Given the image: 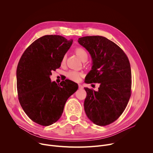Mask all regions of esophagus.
Instances as JSON below:
<instances>
[{"label":"esophagus","mask_w":153,"mask_h":153,"mask_svg":"<svg viewBox=\"0 0 153 153\" xmlns=\"http://www.w3.org/2000/svg\"><path fill=\"white\" fill-rule=\"evenodd\" d=\"M78 86H79V89H83V86L81 84H79Z\"/></svg>","instance_id":"obj_1"}]
</instances>
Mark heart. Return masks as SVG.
I'll use <instances>...</instances> for the list:
<instances>
[{"label":"heart","instance_id":"1","mask_svg":"<svg viewBox=\"0 0 153 153\" xmlns=\"http://www.w3.org/2000/svg\"><path fill=\"white\" fill-rule=\"evenodd\" d=\"M75 53L77 54V56L80 59V60H82L83 62L88 59V53H87V52L84 48L82 47H77L75 49ZM65 60H66V56L65 55L63 56L62 59L61 63L64 64L65 62ZM67 76L71 80H73L74 82H78L79 81L80 78L82 76V73L75 70H70L67 73Z\"/></svg>","mask_w":153,"mask_h":153}]
</instances>
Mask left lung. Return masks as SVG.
<instances>
[{
	"instance_id": "obj_1",
	"label": "left lung",
	"mask_w": 153,
	"mask_h": 153,
	"mask_svg": "<svg viewBox=\"0 0 153 153\" xmlns=\"http://www.w3.org/2000/svg\"><path fill=\"white\" fill-rule=\"evenodd\" d=\"M78 42L88 51L93 62L85 82L100 83L97 91L85 88V111L96 125H110L122 115L131 95L129 61L117 44L105 37H82Z\"/></svg>"
}]
</instances>
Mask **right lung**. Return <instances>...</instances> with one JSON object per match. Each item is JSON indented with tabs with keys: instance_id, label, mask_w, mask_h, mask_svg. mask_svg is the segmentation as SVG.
I'll return each instance as SVG.
<instances>
[{
	"instance_id": "1",
	"label": "right lung",
	"mask_w": 153,
	"mask_h": 153,
	"mask_svg": "<svg viewBox=\"0 0 153 153\" xmlns=\"http://www.w3.org/2000/svg\"><path fill=\"white\" fill-rule=\"evenodd\" d=\"M73 40L59 35H45L35 41L21 56L17 68V90L19 103L35 123L49 126L61 117L67 99L78 88L65 80L51 82V72L60 67L63 56Z\"/></svg>"
}]
</instances>
